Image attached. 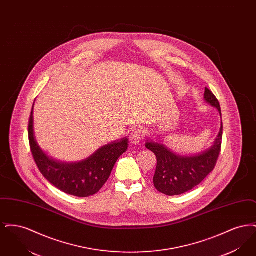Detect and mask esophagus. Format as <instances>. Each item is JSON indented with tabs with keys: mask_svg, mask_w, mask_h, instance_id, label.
Masks as SVG:
<instances>
[{
	"mask_svg": "<svg viewBox=\"0 0 256 256\" xmlns=\"http://www.w3.org/2000/svg\"><path fill=\"white\" fill-rule=\"evenodd\" d=\"M143 139V132L141 130H134L130 135V140L134 145H137L140 144L142 142Z\"/></svg>",
	"mask_w": 256,
	"mask_h": 256,
	"instance_id": "34e87169",
	"label": "esophagus"
}]
</instances>
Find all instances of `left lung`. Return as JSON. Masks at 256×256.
<instances>
[{
    "label": "left lung",
    "instance_id": "1",
    "mask_svg": "<svg viewBox=\"0 0 256 256\" xmlns=\"http://www.w3.org/2000/svg\"><path fill=\"white\" fill-rule=\"evenodd\" d=\"M204 100L216 108L222 116L219 100L206 88ZM222 138V122L214 145L206 152L194 156H182L174 154L163 144L148 141L146 148L152 150L158 160L154 184L156 190L167 196L182 195L192 190L214 170L219 158Z\"/></svg>",
    "mask_w": 256,
    "mask_h": 256
}]
</instances>
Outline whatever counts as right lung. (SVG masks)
<instances>
[{
	"label": "right lung",
	"mask_w": 256,
	"mask_h": 256,
	"mask_svg": "<svg viewBox=\"0 0 256 256\" xmlns=\"http://www.w3.org/2000/svg\"><path fill=\"white\" fill-rule=\"evenodd\" d=\"M34 106L28 121V140L37 167L54 187L69 195L86 198L100 191L110 178L116 161L128 150L126 138L98 148L90 158L76 163L50 158L38 146L34 132Z\"/></svg>",
	"instance_id": "1"
}]
</instances>
